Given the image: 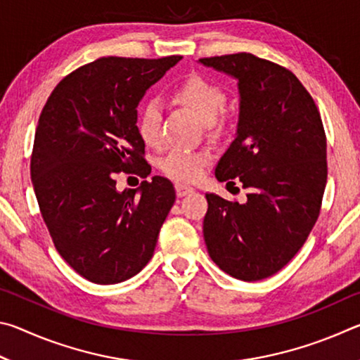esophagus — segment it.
I'll list each match as a JSON object with an SVG mask.
<instances>
[{"label": "esophagus", "mask_w": 360, "mask_h": 360, "mask_svg": "<svg viewBox=\"0 0 360 360\" xmlns=\"http://www.w3.org/2000/svg\"><path fill=\"white\" fill-rule=\"evenodd\" d=\"M174 187H176V195H178V197H186V195L193 192V187L181 184V182H178V184H176Z\"/></svg>", "instance_id": "34e87169"}]
</instances>
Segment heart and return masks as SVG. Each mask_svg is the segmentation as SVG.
<instances>
[{
  "mask_svg": "<svg viewBox=\"0 0 360 360\" xmlns=\"http://www.w3.org/2000/svg\"><path fill=\"white\" fill-rule=\"evenodd\" d=\"M173 96L182 105L191 108L198 119L211 129H217L219 117L227 105V95L217 84L202 76H191L173 90ZM136 130L143 143L149 148L162 144V111L155 100H146L138 109ZM211 154L200 149H172L162 158L158 167L162 173L176 181H195L202 174Z\"/></svg>",
  "mask_w": 360,
  "mask_h": 360,
  "instance_id": "1",
  "label": "heart"
}]
</instances>
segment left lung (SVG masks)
<instances>
[{
  "instance_id": "1",
  "label": "left lung",
  "mask_w": 360,
  "mask_h": 360,
  "mask_svg": "<svg viewBox=\"0 0 360 360\" xmlns=\"http://www.w3.org/2000/svg\"><path fill=\"white\" fill-rule=\"evenodd\" d=\"M200 62L238 79V131L216 178L248 188L243 205L206 193L205 243L221 270L260 281L289 264L318 221L327 182L324 125L313 96L284 66L248 52Z\"/></svg>"
}]
</instances>
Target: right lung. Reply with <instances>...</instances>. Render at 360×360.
<instances>
[{
  "mask_svg": "<svg viewBox=\"0 0 360 360\" xmlns=\"http://www.w3.org/2000/svg\"><path fill=\"white\" fill-rule=\"evenodd\" d=\"M101 57L57 84L34 133L32 181L53 246L96 284L141 271L176 200L172 181L154 176L119 192L120 173L146 178L150 165L136 130V106L179 62Z\"/></svg>",
  "mask_w": 360,
  "mask_h": 360,
  "instance_id": "1",
  "label": "right lung"
}]
</instances>
